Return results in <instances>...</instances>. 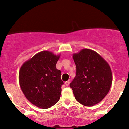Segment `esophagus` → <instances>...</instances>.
Returning a JSON list of instances; mask_svg holds the SVG:
<instances>
[{
    "mask_svg": "<svg viewBox=\"0 0 129 129\" xmlns=\"http://www.w3.org/2000/svg\"><path fill=\"white\" fill-rule=\"evenodd\" d=\"M69 84H70V82H69V81H66V82H65V85H66L67 87L69 86Z\"/></svg>",
    "mask_w": 129,
    "mask_h": 129,
    "instance_id": "obj_1",
    "label": "esophagus"
}]
</instances>
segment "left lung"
I'll return each instance as SVG.
<instances>
[{"label": "left lung", "mask_w": 129, "mask_h": 129, "mask_svg": "<svg viewBox=\"0 0 129 129\" xmlns=\"http://www.w3.org/2000/svg\"><path fill=\"white\" fill-rule=\"evenodd\" d=\"M76 75L70 84L75 99L85 106L100 103L109 93L112 83L109 63L98 53L84 48L74 53Z\"/></svg>", "instance_id": "8db88e82"}]
</instances>
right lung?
Returning a JSON list of instances; mask_svg holds the SVG:
<instances>
[{
	"mask_svg": "<svg viewBox=\"0 0 129 129\" xmlns=\"http://www.w3.org/2000/svg\"><path fill=\"white\" fill-rule=\"evenodd\" d=\"M60 54L50 51L37 53L22 64L19 81L26 98L36 107L47 109L59 101L61 94V72L56 68Z\"/></svg>",
	"mask_w": 129,
	"mask_h": 129,
	"instance_id": "obj_1",
	"label": "right lung"
}]
</instances>
